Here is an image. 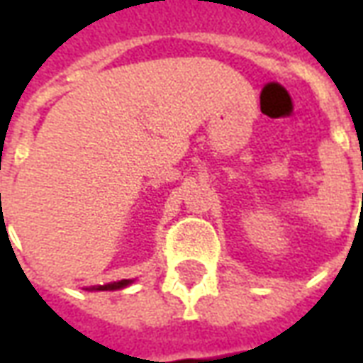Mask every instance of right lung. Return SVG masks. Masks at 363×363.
<instances>
[{"label": "right lung", "instance_id": "right-lung-1", "mask_svg": "<svg viewBox=\"0 0 363 363\" xmlns=\"http://www.w3.org/2000/svg\"><path fill=\"white\" fill-rule=\"evenodd\" d=\"M130 284V280H120V281H112V284H104V286H96L95 289H120L124 288V286H128Z\"/></svg>", "mask_w": 363, "mask_h": 363}]
</instances>
